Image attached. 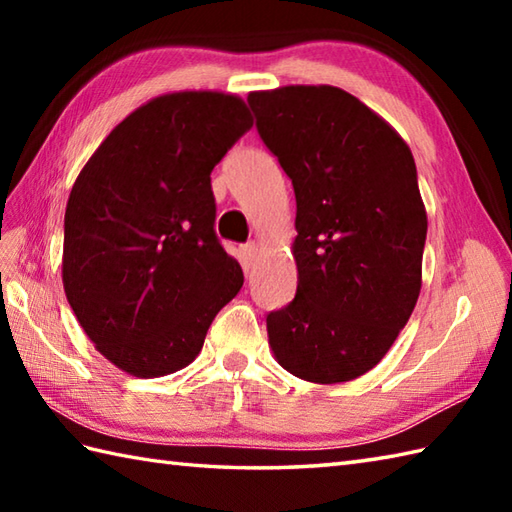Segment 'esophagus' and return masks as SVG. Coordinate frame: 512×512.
<instances>
[{"label": "esophagus", "mask_w": 512, "mask_h": 512, "mask_svg": "<svg viewBox=\"0 0 512 512\" xmlns=\"http://www.w3.org/2000/svg\"><path fill=\"white\" fill-rule=\"evenodd\" d=\"M239 253H242V262H244V266H246V268H250V266L255 264L259 248H257V244H255V242H248V244H244L242 248H239Z\"/></svg>", "instance_id": "obj_1"}]
</instances>
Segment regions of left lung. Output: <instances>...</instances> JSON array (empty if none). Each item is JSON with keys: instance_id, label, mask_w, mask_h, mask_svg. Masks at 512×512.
I'll list each match as a JSON object with an SVG mask.
<instances>
[{"instance_id": "left-lung-1", "label": "left lung", "mask_w": 512, "mask_h": 512, "mask_svg": "<svg viewBox=\"0 0 512 512\" xmlns=\"http://www.w3.org/2000/svg\"><path fill=\"white\" fill-rule=\"evenodd\" d=\"M257 132L292 180L297 295L266 317L277 363L347 383L380 363L422 286L427 211L405 140L332 85L250 92Z\"/></svg>"}]
</instances>
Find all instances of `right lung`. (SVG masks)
<instances>
[{
	"label": "right lung",
	"instance_id": "obj_1",
	"mask_svg": "<svg viewBox=\"0 0 512 512\" xmlns=\"http://www.w3.org/2000/svg\"><path fill=\"white\" fill-rule=\"evenodd\" d=\"M250 127L235 94H162L118 123L76 178L63 290L96 350L123 372L187 367L242 288L213 228L211 171Z\"/></svg>",
	"mask_w": 512,
	"mask_h": 512
}]
</instances>
